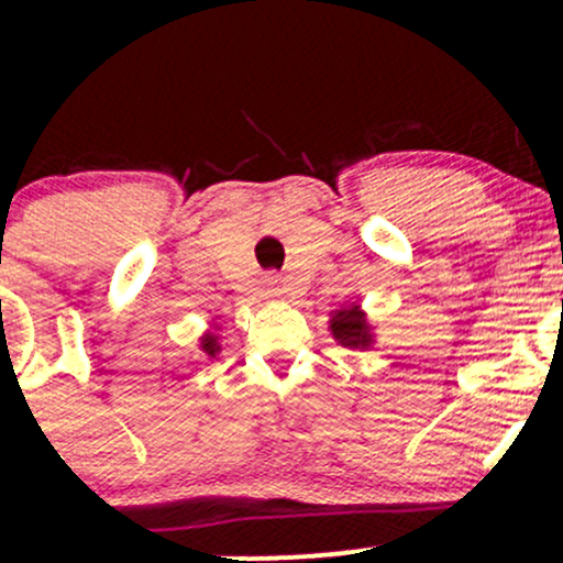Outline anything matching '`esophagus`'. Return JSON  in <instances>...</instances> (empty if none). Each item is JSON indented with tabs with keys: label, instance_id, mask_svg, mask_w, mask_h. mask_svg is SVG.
Returning <instances> with one entry per match:
<instances>
[{
	"label": "esophagus",
	"instance_id": "esophagus-1",
	"mask_svg": "<svg viewBox=\"0 0 563 563\" xmlns=\"http://www.w3.org/2000/svg\"><path fill=\"white\" fill-rule=\"evenodd\" d=\"M264 288H267V296H280L283 294L280 280H277V277H267V280H264Z\"/></svg>",
	"mask_w": 563,
	"mask_h": 563
}]
</instances>
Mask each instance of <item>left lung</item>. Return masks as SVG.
Listing matches in <instances>:
<instances>
[{
	"label": "left lung",
	"instance_id": "1",
	"mask_svg": "<svg viewBox=\"0 0 563 563\" xmlns=\"http://www.w3.org/2000/svg\"><path fill=\"white\" fill-rule=\"evenodd\" d=\"M331 328H333L335 339H339V344L354 346V349L371 344V335H367L363 314H360L354 307L352 309H344V312L335 314Z\"/></svg>",
	"mask_w": 563,
	"mask_h": 563
}]
</instances>
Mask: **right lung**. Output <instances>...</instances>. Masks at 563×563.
<instances>
[{
	"label": "right lung",
	"instance_id": "obj_1",
	"mask_svg": "<svg viewBox=\"0 0 563 563\" xmlns=\"http://www.w3.org/2000/svg\"><path fill=\"white\" fill-rule=\"evenodd\" d=\"M203 349H206V352H209V354H214V352H217L214 339H206V341H203Z\"/></svg>",
	"mask_w": 563,
	"mask_h": 563
}]
</instances>
